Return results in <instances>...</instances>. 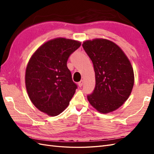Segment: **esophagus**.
Instances as JSON below:
<instances>
[{
    "label": "esophagus",
    "mask_w": 154,
    "mask_h": 154,
    "mask_svg": "<svg viewBox=\"0 0 154 154\" xmlns=\"http://www.w3.org/2000/svg\"><path fill=\"white\" fill-rule=\"evenodd\" d=\"M83 80H81L80 82L78 83V86L80 87H82V85H83Z\"/></svg>",
    "instance_id": "1"
}]
</instances>
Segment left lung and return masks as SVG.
I'll return each instance as SVG.
<instances>
[{
    "label": "left lung",
    "mask_w": 154,
    "mask_h": 154,
    "mask_svg": "<svg viewBox=\"0 0 154 154\" xmlns=\"http://www.w3.org/2000/svg\"><path fill=\"white\" fill-rule=\"evenodd\" d=\"M82 46L95 72V88L87 99L100 112H112L131 94L134 83L132 65L122 49L109 40H87Z\"/></svg>",
    "instance_id": "left-lung-1"
}]
</instances>
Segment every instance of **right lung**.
<instances>
[{
    "instance_id": "right-lung-1",
    "label": "right lung",
    "mask_w": 154,
    "mask_h": 154,
    "mask_svg": "<svg viewBox=\"0 0 154 154\" xmlns=\"http://www.w3.org/2000/svg\"><path fill=\"white\" fill-rule=\"evenodd\" d=\"M80 45L76 40L57 38L32 55L26 71V90L32 104L42 112L56 116L69 105L78 87L67 62Z\"/></svg>"
}]
</instances>
